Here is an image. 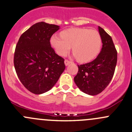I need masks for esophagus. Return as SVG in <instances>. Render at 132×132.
Masks as SVG:
<instances>
[{"mask_svg": "<svg viewBox=\"0 0 132 132\" xmlns=\"http://www.w3.org/2000/svg\"><path fill=\"white\" fill-rule=\"evenodd\" d=\"M70 63H71V62L69 60H65V64L66 66H67L68 65L70 64Z\"/></svg>", "mask_w": 132, "mask_h": 132, "instance_id": "obj_1", "label": "esophagus"}]
</instances>
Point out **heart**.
<instances>
[{
    "mask_svg": "<svg viewBox=\"0 0 132 132\" xmlns=\"http://www.w3.org/2000/svg\"><path fill=\"white\" fill-rule=\"evenodd\" d=\"M60 36L53 35L51 44L56 52L62 56H65L72 47L76 59L87 62L94 59L100 53L102 39L100 32L87 28H70L62 31Z\"/></svg>",
    "mask_w": 132,
    "mask_h": 132,
    "instance_id": "obj_1",
    "label": "heart"
}]
</instances>
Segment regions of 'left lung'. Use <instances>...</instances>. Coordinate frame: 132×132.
Masks as SVG:
<instances>
[{"mask_svg":"<svg viewBox=\"0 0 132 132\" xmlns=\"http://www.w3.org/2000/svg\"><path fill=\"white\" fill-rule=\"evenodd\" d=\"M103 47L92 62L78 65V72L74 80L78 88L91 96L101 93L109 85L114 74L117 53L112 38L102 27H98Z\"/></svg>","mask_w":132,"mask_h":132,"instance_id":"8db88e82","label":"left lung"}]
</instances>
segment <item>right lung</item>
Returning <instances> with one entry per match:
<instances>
[{"label": "right lung", "mask_w": 132, "mask_h": 132, "mask_svg": "<svg viewBox=\"0 0 132 132\" xmlns=\"http://www.w3.org/2000/svg\"><path fill=\"white\" fill-rule=\"evenodd\" d=\"M59 27L38 22L22 34L16 45L14 66L18 78L35 94L51 89L65 69V60L56 54L50 43Z\"/></svg>", "instance_id": "right-lung-1"}]
</instances>
